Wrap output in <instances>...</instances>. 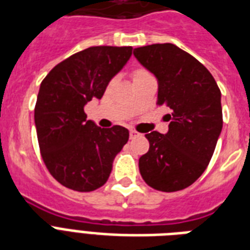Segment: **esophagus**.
I'll return each instance as SVG.
<instances>
[{"label":"esophagus","mask_w":250,"mask_h":250,"mask_svg":"<svg viewBox=\"0 0 250 250\" xmlns=\"http://www.w3.org/2000/svg\"><path fill=\"white\" fill-rule=\"evenodd\" d=\"M138 135H139V133H138V131L130 130V139H134V138L138 137Z\"/></svg>","instance_id":"1"}]
</instances>
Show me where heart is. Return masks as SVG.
I'll return each instance as SVG.
<instances>
[{"label": "heart", "instance_id": "obj_1", "mask_svg": "<svg viewBox=\"0 0 250 250\" xmlns=\"http://www.w3.org/2000/svg\"><path fill=\"white\" fill-rule=\"evenodd\" d=\"M149 75V72L145 68H135L134 71L131 72V77H133V81H137V80H141L143 77H147Z\"/></svg>", "mask_w": 250, "mask_h": 250}]
</instances>
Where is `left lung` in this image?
Here are the masks:
<instances>
[{
  "mask_svg": "<svg viewBox=\"0 0 250 250\" xmlns=\"http://www.w3.org/2000/svg\"><path fill=\"white\" fill-rule=\"evenodd\" d=\"M134 55L156 76L157 104L171 109L167 134H146L149 149L139 159V171L157 191H181L204 173L213 156L223 125L221 90L196 58L173 43L137 47Z\"/></svg>",
  "mask_w": 250,
  "mask_h": 250,
  "instance_id": "obj_1",
  "label": "left lung"
}]
</instances>
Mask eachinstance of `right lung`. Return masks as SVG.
<instances>
[{
    "mask_svg": "<svg viewBox=\"0 0 250 250\" xmlns=\"http://www.w3.org/2000/svg\"><path fill=\"white\" fill-rule=\"evenodd\" d=\"M131 51V46H91L55 65L41 83L35 107L40 152L50 174L67 188L90 192L102 187L126 145L127 129H102L86 120L83 107L103 97Z\"/></svg>",
    "mask_w": 250,
    "mask_h": 250,
    "instance_id": "obj_1",
    "label": "right lung"
}]
</instances>
